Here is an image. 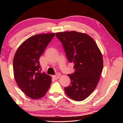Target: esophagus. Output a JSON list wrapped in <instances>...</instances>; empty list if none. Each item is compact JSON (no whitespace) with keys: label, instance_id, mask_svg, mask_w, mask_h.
Returning <instances> with one entry per match:
<instances>
[{"label":"esophagus","instance_id":"1","mask_svg":"<svg viewBox=\"0 0 123 123\" xmlns=\"http://www.w3.org/2000/svg\"><path fill=\"white\" fill-rule=\"evenodd\" d=\"M60 76H61V74H60V73H56L55 75L54 76V78L55 79H58L60 78Z\"/></svg>","mask_w":123,"mask_h":123}]
</instances>
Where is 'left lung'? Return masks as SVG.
I'll list each match as a JSON object with an SVG mask.
<instances>
[{
  "instance_id": "8db88e82",
  "label": "left lung",
  "mask_w": 123,
  "mask_h": 123,
  "mask_svg": "<svg viewBox=\"0 0 123 123\" xmlns=\"http://www.w3.org/2000/svg\"><path fill=\"white\" fill-rule=\"evenodd\" d=\"M67 58L74 63L73 73L68 74L69 86L64 87L66 94L75 101H82L91 94L99 82L103 68L102 54L89 35L76 31L57 32Z\"/></svg>"
}]
</instances>
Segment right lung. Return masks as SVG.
<instances>
[{
    "label": "right lung",
    "mask_w": 123,
    "mask_h": 123,
    "mask_svg": "<svg viewBox=\"0 0 123 123\" xmlns=\"http://www.w3.org/2000/svg\"><path fill=\"white\" fill-rule=\"evenodd\" d=\"M54 36L55 33L31 37L20 45L14 55L16 81L23 92L32 99L45 95L51 84V77L41 72L39 59Z\"/></svg>",
    "instance_id": "obj_1"
}]
</instances>
